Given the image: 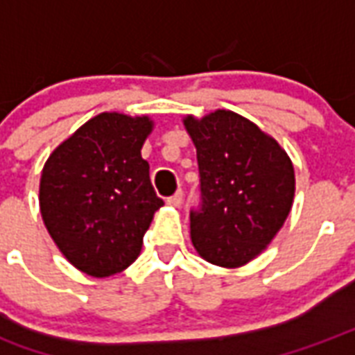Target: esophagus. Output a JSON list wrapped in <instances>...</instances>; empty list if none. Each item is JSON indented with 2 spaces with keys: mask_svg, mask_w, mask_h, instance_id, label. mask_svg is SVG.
I'll return each instance as SVG.
<instances>
[{
  "mask_svg": "<svg viewBox=\"0 0 355 355\" xmlns=\"http://www.w3.org/2000/svg\"><path fill=\"white\" fill-rule=\"evenodd\" d=\"M167 203H169L171 207H180V205H182V191H177L175 196H171V198L167 199Z\"/></svg>",
  "mask_w": 355,
  "mask_h": 355,
  "instance_id": "1",
  "label": "esophagus"
}]
</instances>
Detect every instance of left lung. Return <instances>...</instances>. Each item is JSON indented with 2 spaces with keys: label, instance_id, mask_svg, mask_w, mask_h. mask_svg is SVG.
<instances>
[{
  "label": "left lung",
  "instance_id": "left-lung-1",
  "mask_svg": "<svg viewBox=\"0 0 355 355\" xmlns=\"http://www.w3.org/2000/svg\"><path fill=\"white\" fill-rule=\"evenodd\" d=\"M198 150L201 209L190 237L205 261L243 267L271 244L295 196L293 164L277 139L248 118L218 109L182 118Z\"/></svg>",
  "mask_w": 355,
  "mask_h": 355
}]
</instances>
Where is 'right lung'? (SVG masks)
<instances>
[{"instance_id": "add662e5", "label": "right lung", "mask_w": 355, "mask_h": 355, "mask_svg": "<svg viewBox=\"0 0 355 355\" xmlns=\"http://www.w3.org/2000/svg\"><path fill=\"white\" fill-rule=\"evenodd\" d=\"M150 116L101 112L58 144L41 173L39 209L58 250L84 275L105 278L141 254L164 205L141 156Z\"/></svg>"}]
</instances>
